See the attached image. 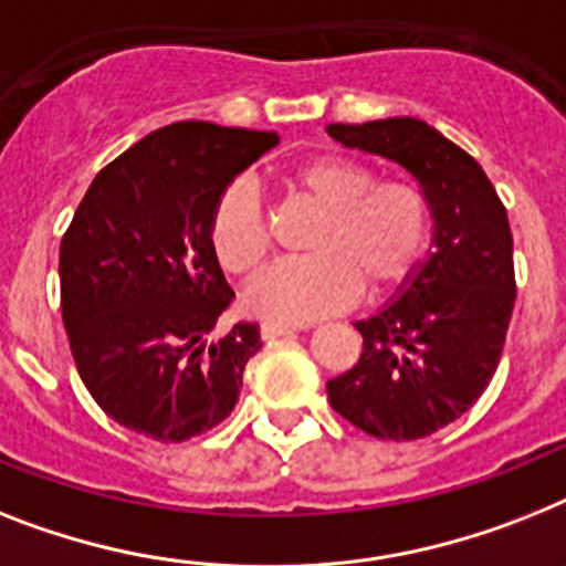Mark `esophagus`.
<instances>
[{"mask_svg":"<svg viewBox=\"0 0 566 566\" xmlns=\"http://www.w3.org/2000/svg\"><path fill=\"white\" fill-rule=\"evenodd\" d=\"M294 326H286V324H274V321H265V324H260V338L263 340H274V338H283V335H292Z\"/></svg>","mask_w":566,"mask_h":566,"instance_id":"esophagus-1","label":"esophagus"}]
</instances>
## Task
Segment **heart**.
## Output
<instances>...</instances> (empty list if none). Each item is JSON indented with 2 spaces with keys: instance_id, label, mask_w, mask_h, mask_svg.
Here are the masks:
<instances>
[{
  "instance_id": "obj_1",
  "label": "heart",
  "mask_w": 566,
  "mask_h": 566,
  "mask_svg": "<svg viewBox=\"0 0 566 566\" xmlns=\"http://www.w3.org/2000/svg\"><path fill=\"white\" fill-rule=\"evenodd\" d=\"M286 185L321 213L306 260H286L245 289V310L274 324H310L370 292L396 286L417 269L431 233V205L417 185L376 181L361 161L315 156L292 167ZM208 245L219 269L245 277L269 251V226L251 181L228 185L210 210Z\"/></svg>"
}]
</instances>
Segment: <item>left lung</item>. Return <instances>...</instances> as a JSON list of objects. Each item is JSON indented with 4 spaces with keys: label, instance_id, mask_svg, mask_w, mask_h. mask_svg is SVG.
<instances>
[{
    "label": "left lung",
    "instance_id": "8db88e82",
    "mask_svg": "<svg viewBox=\"0 0 566 566\" xmlns=\"http://www.w3.org/2000/svg\"><path fill=\"white\" fill-rule=\"evenodd\" d=\"M349 149L413 176L431 205L433 249L376 315L356 321L364 353L326 381L329 405L378 440H422L460 419L501 364L515 265L506 208L483 167L419 118L329 124Z\"/></svg>",
    "mask_w": 566,
    "mask_h": 566
}]
</instances>
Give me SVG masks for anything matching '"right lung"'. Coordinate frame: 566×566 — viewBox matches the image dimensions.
I'll list each match as a JSON object with an SVG mask.
<instances>
[{
    "instance_id": "1",
    "label": "right lung",
    "mask_w": 566,
    "mask_h": 566,
    "mask_svg": "<svg viewBox=\"0 0 566 566\" xmlns=\"http://www.w3.org/2000/svg\"><path fill=\"white\" fill-rule=\"evenodd\" d=\"M277 133L179 120L88 185L60 242V306L83 385L106 417L158 442L210 431L237 405L260 326L217 324L233 289L210 210Z\"/></svg>"
}]
</instances>
